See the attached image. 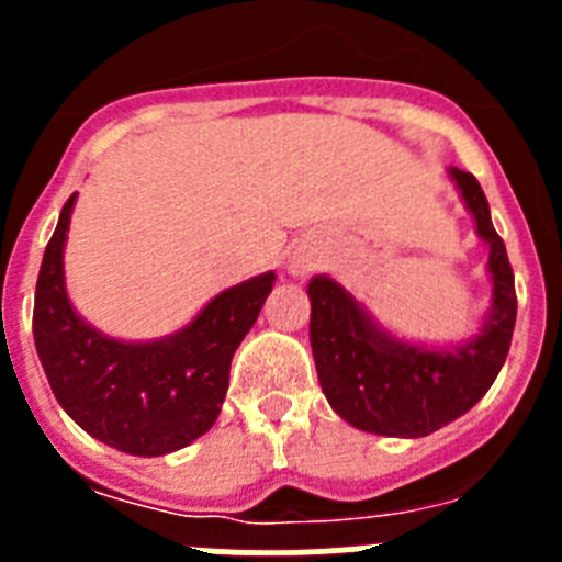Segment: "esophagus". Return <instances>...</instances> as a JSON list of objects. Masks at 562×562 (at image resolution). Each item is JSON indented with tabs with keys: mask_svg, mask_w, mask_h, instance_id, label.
Listing matches in <instances>:
<instances>
[{
	"mask_svg": "<svg viewBox=\"0 0 562 562\" xmlns=\"http://www.w3.org/2000/svg\"><path fill=\"white\" fill-rule=\"evenodd\" d=\"M306 267L304 265H292V272H304Z\"/></svg>",
	"mask_w": 562,
	"mask_h": 562,
	"instance_id": "obj_1",
	"label": "esophagus"
}]
</instances>
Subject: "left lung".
<instances>
[{
	"mask_svg": "<svg viewBox=\"0 0 562 562\" xmlns=\"http://www.w3.org/2000/svg\"><path fill=\"white\" fill-rule=\"evenodd\" d=\"M479 236L490 245L493 310L484 329L461 349L430 351L389 340L371 326L349 292L331 278L310 281V342L317 380L331 408L355 428L419 439L470 411L498 376L518 315L513 265L490 220V202L473 173L450 168Z\"/></svg>",
	"mask_w": 562,
	"mask_h": 562,
	"instance_id": "1",
	"label": "left lung"
}]
</instances>
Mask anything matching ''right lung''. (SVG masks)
Returning a JSON list of instances; mask_svg holds the SVG:
<instances>
[{
    "label": "right lung",
    "mask_w": 562,
    "mask_h": 562,
    "mask_svg": "<svg viewBox=\"0 0 562 562\" xmlns=\"http://www.w3.org/2000/svg\"><path fill=\"white\" fill-rule=\"evenodd\" d=\"M76 193L47 241L33 304V337L49 389L103 445L132 456L180 450L211 430L227 394L231 360L265 306L276 276L216 295L200 317L160 342H121L89 329L64 292L61 250Z\"/></svg>",
    "instance_id": "add662e5"
}]
</instances>
